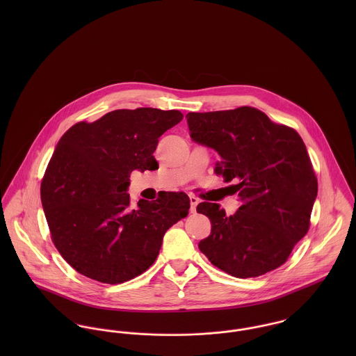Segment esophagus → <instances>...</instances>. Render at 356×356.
Returning a JSON list of instances; mask_svg holds the SVG:
<instances>
[{"label":"esophagus","instance_id":"34e87169","mask_svg":"<svg viewBox=\"0 0 356 356\" xmlns=\"http://www.w3.org/2000/svg\"><path fill=\"white\" fill-rule=\"evenodd\" d=\"M197 204H199L197 197L191 196V212H192V213H195V212H196V207H197Z\"/></svg>","mask_w":356,"mask_h":356}]
</instances>
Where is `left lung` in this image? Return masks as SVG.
I'll return each mask as SVG.
<instances>
[{"mask_svg":"<svg viewBox=\"0 0 356 356\" xmlns=\"http://www.w3.org/2000/svg\"><path fill=\"white\" fill-rule=\"evenodd\" d=\"M195 143L219 154L215 172L234 181L240 208L227 216L216 203L197 212L211 220L199 243L208 260L237 278L259 277L282 266L308 232L318 181L302 137L252 106L189 112Z\"/></svg>","mask_w":356,"mask_h":356,"instance_id":"left-lung-1","label":"left lung"}]
</instances>
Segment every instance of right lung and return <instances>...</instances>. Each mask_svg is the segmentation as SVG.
<instances>
[{"mask_svg":"<svg viewBox=\"0 0 356 356\" xmlns=\"http://www.w3.org/2000/svg\"><path fill=\"white\" fill-rule=\"evenodd\" d=\"M179 111L116 109L64 133L41 184L51 240L79 274L122 284L147 271L164 233L188 215L182 192L130 208V174L157 170L159 138L182 120Z\"/></svg>","mask_w":356,"mask_h":356,"instance_id":"1","label":"right lung"}]
</instances>
